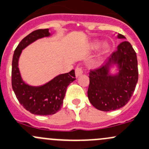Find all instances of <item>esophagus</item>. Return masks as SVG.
I'll return each mask as SVG.
<instances>
[{"instance_id": "34e87169", "label": "esophagus", "mask_w": 149, "mask_h": 149, "mask_svg": "<svg viewBox=\"0 0 149 149\" xmlns=\"http://www.w3.org/2000/svg\"><path fill=\"white\" fill-rule=\"evenodd\" d=\"M75 73H76V77H79L81 75L83 74V68L81 66H77L76 70H75Z\"/></svg>"}]
</instances>
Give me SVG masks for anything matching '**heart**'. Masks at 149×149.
<instances>
[{"instance_id": "obj_1", "label": "heart", "mask_w": 149, "mask_h": 149, "mask_svg": "<svg viewBox=\"0 0 149 149\" xmlns=\"http://www.w3.org/2000/svg\"><path fill=\"white\" fill-rule=\"evenodd\" d=\"M98 43H95L94 44H93V47H97L98 46ZM108 49H109V45L106 44V43H104V44L102 46V50H103V52H106V51H108Z\"/></svg>"}]
</instances>
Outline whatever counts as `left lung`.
<instances>
[{
  "label": "left lung",
  "instance_id": "obj_1",
  "mask_svg": "<svg viewBox=\"0 0 149 149\" xmlns=\"http://www.w3.org/2000/svg\"><path fill=\"white\" fill-rule=\"evenodd\" d=\"M118 38H125L121 34ZM118 64L120 73L116 76H108V68ZM139 79L136 53L131 43L123 41L118 50L111 55L105 65L89 73L88 97L95 109L103 111L117 110L127 104Z\"/></svg>",
  "mask_w": 149,
  "mask_h": 149
}]
</instances>
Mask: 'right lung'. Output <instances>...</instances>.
I'll return each instance as SVG.
<instances>
[{
  "label": "right lung",
  "mask_w": 149,
  "mask_h": 149,
  "mask_svg": "<svg viewBox=\"0 0 149 149\" xmlns=\"http://www.w3.org/2000/svg\"><path fill=\"white\" fill-rule=\"evenodd\" d=\"M50 35L48 29H38L29 34L18 45L12 61V88L17 99L26 110L40 116L53 115L61 108L68 86L76 80L75 70L61 74L47 84L33 87L25 84L18 69V58L22 50L37 39Z\"/></svg>",
  "instance_id": "add662e5"
}]
</instances>
